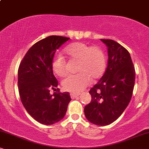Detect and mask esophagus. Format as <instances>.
Instances as JSON below:
<instances>
[{
  "label": "esophagus",
  "mask_w": 149,
  "mask_h": 149,
  "mask_svg": "<svg viewBox=\"0 0 149 149\" xmlns=\"http://www.w3.org/2000/svg\"><path fill=\"white\" fill-rule=\"evenodd\" d=\"M80 94L79 93H70V97L72 99H74L79 96Z\"/></svg>",
  "instance_id": "1"
}]
</instances>
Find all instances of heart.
Wrapping results in <instances>:
<instances>
[{
    "instance_id": "b5f03b06",
    "label": "heart",
    "mask_w": 149,
    "mask_h": 149,
    "mask_svg": "<svg viewBox=\"0 0 149 149\" xmlns=\"http://www.w3.org/2000/svg\"><path fill=\"white\" fill-rule=\"evenodd\" d=\"M64 53L74 60L78 61L77 74L67 77L62 81L63 88L73 93H79L86 88L91 82L102 77L106 68V58L99 47H89L82 42L70 44L64 49ZM52 69L58 77H64L67 74L66 61L58 55L52 61Z\"/></svg>"
}]
</instances>
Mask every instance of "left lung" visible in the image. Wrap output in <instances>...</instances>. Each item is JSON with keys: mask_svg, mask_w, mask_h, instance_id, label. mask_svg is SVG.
<instances>
[{"mask_svg": "<svg viewBox=\"0 0 149 149\" xmlns=\"http://www.w3.org/2000/svg\"><path fill=\"white\" fill-rule=\"evenodd\" d=\"M107 47L104 74L89 91L91 100L84 109L89 122L108 125L116 121L129 104L135 84V68L128 51L117 42L101 39Z\"/></svg>", "mask_w": 149, "mask_h": 149, "instance_id": "obj_1", "label": "left lung"}]
</instances>
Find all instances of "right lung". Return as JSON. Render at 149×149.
Returning <instances> with one entry per match:
<instances>
[{
    "label": "right lung",
    "instance_id": "1",
    "mask_svg": "<svg viewBox=\"0 0 149 149\" xmlns=\"http://www.w3.org/2000/svg\"><path fill=\"white\" fill-rule=\"evenodd\" d=\"M70 38L49 36L33 45L20 63L18 89L22 102L30 115L38 123L53 125L66 115L71 100L69 92L51 94L58 82L53 73L54 54Z\"/></svg>",
    "mask_w": 149,
    "mask_h": 149
}]
</instances>
